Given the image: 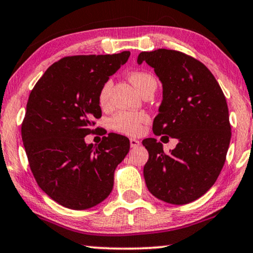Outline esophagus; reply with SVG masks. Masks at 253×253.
<instances>
[{"instance_id":"esophagus-1","label":"esophagus","mask_w":253,"mask_h":253,"mask_svg":"<svg viewBox=\"0 0 253 253\" xmlns=\"http://www.w3.org/2000/svg\"><path fill=\"white\" fill-rule=\"evenodd\" d=\"M130 145H131V147L136 148V147H138L140 145V141L138 140V139H134V138H131V139H130Z\"/></svg>"}]
</instances>
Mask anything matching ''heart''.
Returning <instances> with one entry per match:
<instances>
[{
	"mask_svg": "<svg viewBox=\"0 0 253 253\" xmlns=\"http://www.w3.org/2000/svg\"><path fill=\"white\" fill-rule=\"evenodd\" d=\"M130 82L136 87L138 92H141L150 85H155V79L150 74L146 72H132L129 76ZM113 83L107 81L99 92V103L101 107H106L109 102L110 91H112ZM148 120V116L145 113H134V112H120L110 120V126L115 131L121 133L129 134V136H137L143 132L144 123Z\"/></svg>",
	"mask_w": 253,
	"mask_h": 253,
	"instance_id": "b5f03b06",
	"label": "heart"
}]
</instances>
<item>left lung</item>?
<instances>
[{
    "label": "left lung",
    "instance_id": "8db88e82",
    "mask_svg": "<svg viewBox=\"0 0 253 253\" xmlns=\"http://www.w3.org/2000/svg\"><path fill=\"white\" fill-rule=\"evenodd\" d=\"M143 62L162 84L153 132L178 140L169 154L155 138L143 140L145 182L158 199L184 205L212 188L226 161L231 137L226 98L212 72L181 51H141L137 63Z\"/></svg>",
    "mask_w": 253,
    "mask_h": 253
}]
</instances>
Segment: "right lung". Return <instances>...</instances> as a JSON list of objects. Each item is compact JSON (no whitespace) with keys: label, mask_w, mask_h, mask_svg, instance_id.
Segmentation results:
<instances>
[{"label":"right lung","mask_w":253,"mask_h":253,"mask_svg":"<svg viewBox=\"0 0 253 253\" xmlns=\"http://www.w3.org/2000/svg\"><path fill=\"white\" fill-rule=\"evenodd\" d=\"M130 51L78 55L55 62L29 96L22 139L41 190L71 210H87L112 192L114 171L130 150L126 137L108 133L86 144L101 117L99 92L126 63Z\"/></svg>","instance_id":"add662e5"}]
</instances>
